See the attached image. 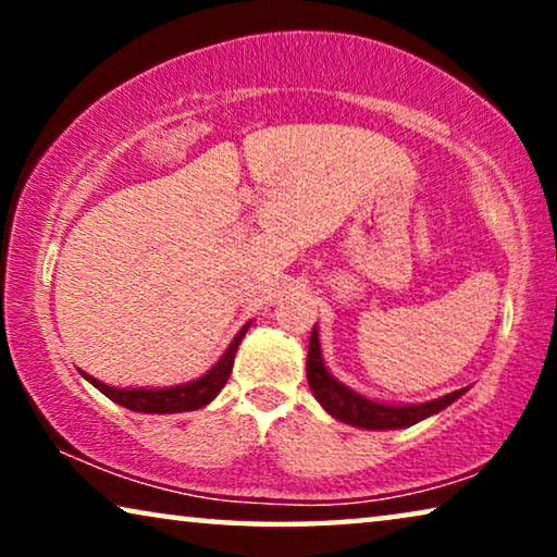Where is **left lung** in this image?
<instances>
[{"label": "left lung", "instance_id": "1", "mask_svg": "<svg viewBox=\"0 0 557 557\" xmlns=\"http://www.w3.org/2000/svg\"><path fill=\"white\" fill-rule=\"evenodd\" d=\"M307 377H309L311 393L317 395V400L322 403L326 413L334 416L342 423L357 425V429H370V431L406 429V425H413L418 421H423V418L438 413V410H444L446 406H451V403L467 391V387H461V391L448 393L438 400L421 403V406H385V403L362 398L360 393L349 391V387L337 383V380L326 372L322 362V349H319L317 326L311 330V337H309Z\"/></svg>", "mask_w": 557, "mask_h": 557}]
</instances>
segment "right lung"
<instances>
[{"instance_id": "add662e5", "label": "right lung", "mask_w": 557, "mask_h": 557, "mask_svg": "<svg viewBox=\"0 0 557 557\" xmlns=\"http://www.w3.org/2000/svg\"><path fill=\"white\" fill-rule=\"evenodd\" d=\"M246 324L243 330L235 334V339L231 342V347L225 349V355L220 357V362L212 368L210 372H205L200 380H193V383L185 385H174V387H162V391H121V387H109L103 385L101 380L86 375L98 391H101L106 398H111L119 406H124L128 410H139V413H182V410H197L215 398V395L223 391V385L227 383L233 370V360H235V349H238L240 339L246 337L248 332Z\"/></svg>"}]
</instances>
